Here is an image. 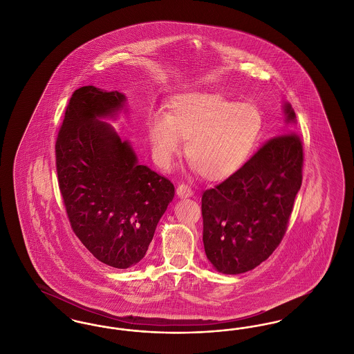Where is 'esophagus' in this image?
<instances>
[{"label": "esophagus", "instance_id": "esophagus-1", "mask_svg": "<svg viewBox=\"0 0 354 354\" xmlns=\"http://www.w3.org/2000/svg\"><path fill=\"white\" fill-rule=\"evenodd\" d=\"M192 189L188 187V185H180L178 188H176V195L179 196V198H191L192 196Z\"/></svg>", "mask_w": 354, "mask_h": 354}]
</instances>
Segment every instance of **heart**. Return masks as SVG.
Listing matches in <instances>:
<instances>
[{
    "label": "heart",
    "instance_id": "obj_1",
    "mask_svg": "<svg viewBox=\"0 0 354 354\" xmlns=\"http://www.w3.org/2000/svg\"><path fill=\"white\" fill-rule=\"evenodd\" d=\"M263 129V117L251 103L220 94L187 93L172 98L167 117L149 123L155 162L167 169L185 143V155L204 179L218 182L235 175L251 158Z\"/></svg>",
    "mask_w": 354,
    "mask_h": 354
}]
</instances>
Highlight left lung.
I'll use <instances>...</instances> for the list:
<instances>
[{
    "label": "left lung",
    "instance_id": "left-lung-1",
    "mask_svg": "<svg viewBox=\"0 0 354 354\" xmlns=\"http://www.w3.org/2000/svg\"><path fill=\"white\" fill-rule=\"evenodd\" d=\"M283 133L267 142L235 175L204 191L203 244L220 273L239 274L270 257L286 234L303 180V145L296 114L284 102Z\"/></svg>",
    "mask_w": 354,
    "mask_h": 354
}]
</instances>
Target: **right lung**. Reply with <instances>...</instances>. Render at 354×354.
Returning a JSON list of instances; mask_svg holds the SVG:
<instances>
[{"label":"right lung","instance_id":"1","mask_svg":"<svg viewBox=\"0 0 354 354\" xmlns=\"http://www.w3.org/2000/svg\"><path fill=\"white\" fill-rule=\"evenodd\" d=\"M119 91H74L55 143L57 174L73 231L103 264L126 270L147 252L175 195L174 185L139 165L130 140L104 122L127 113Z\"/></svg>","mask_w":354,"mask_h":354}]
</instances>
